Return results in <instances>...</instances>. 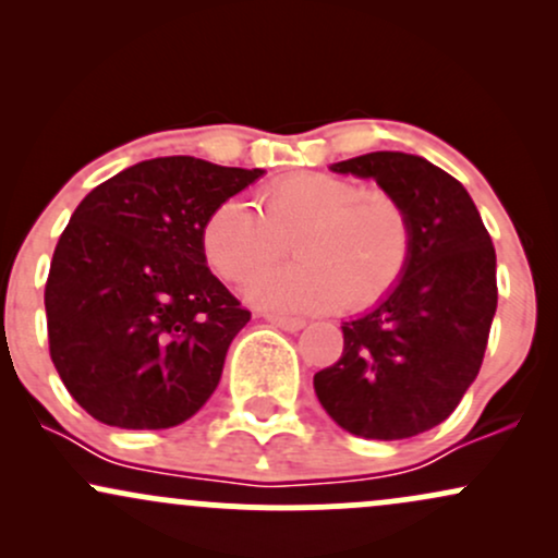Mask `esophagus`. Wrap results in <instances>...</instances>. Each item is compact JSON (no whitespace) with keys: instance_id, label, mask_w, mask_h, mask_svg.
<instances>
[{"instance_id":"esophagus-1","label":"esophagus","mask_w":558,"mask_h":558,"mask_svg":"<svg viewBox=\"0 0 558 558\" xmlns=\"http://www.w3.org/2000/svg\"><path fill=\"white\" fill-rule=\"evenodd\" d=\"M265 319L270 325H275V328L280 330H288V332H299L301 328H304V319L301 317H280V315H265Z\"/></svg>"}]
</instances>
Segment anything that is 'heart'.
<instances>
[{
	"label": "heart",
	"instance_id": "b5f03b06",
	"mask_svg": "<svg viewBox=\"0 0 558 558\" xmlns=\"http://www.w3.org/2000/svg\"><path fill=\"white\" fill-rule=\"evenodd\" d=\"M293 239L296 265L246 283L248 304L272 315L362 312L399 286L412 257V220L393 194L330 172H296L262 191V213L222 198L202 222V252L222 280L248 278Z\"/></svg>",
	"mask_w": 558,
	"mask_h": 558
}]
</instances>
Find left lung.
I'll return each instance as SVG.
<instances>
[{
  "instance_id": "1",
  "label": "left lung",
  "mask_w": 558,
  "mask_h": 558,
  "mask_svg": "<svg viewBox=\"0 0 558 558\" xmlns=\"http://www.w3.org/2000/svg\"><path fill=\"white\" fill-rule=\"evenodd\" d=\"M375 178L412 220L399 286L341 325L343 354L315 375V393L343 430L401 440L440 425L483 364L498 304L496 248L466 189L417 155L373 151L330 165Z\"/></svg>"
}]
</instances>
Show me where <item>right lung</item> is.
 I'll return each mask as SVG.
<instances>
[{"label":"right lung","instance_id":"right-lung-1","mask_svg":"<svg viewBox=\"0 0 558 558\" xmlns=\"http://www.w3.org/2000/svg\"><path fill=\"white\" fill-rule=\"evenodd\" d=\"M196 157H157L78 204L49 267V354L94 420L162 430L194 417L252 312L209 272L202 222L262 178Z\"/></svg>","mask_w":558,"mask_h":558}]
</instances>
